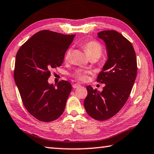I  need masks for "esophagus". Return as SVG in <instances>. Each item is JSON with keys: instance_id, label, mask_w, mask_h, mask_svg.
<instances>
[{"instance_id": "34e87169", "label": "esophagus", "mask_w": 154, "mask_h": 154, "mask_svg": "<svg viewBox=\"0 0 154 154\" xmlns=\"http://www.w3.org/2000/svg\"><path fill=\"white\" fill-rule=\"evenodd\" d=\"M81 85L79 84V83H74L73 85H72V88H79V87H80Z\"/></svg>"}]
</instances>
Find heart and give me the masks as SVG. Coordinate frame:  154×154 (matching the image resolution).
Returning <instances> with one entry per match:
<instances>
[{"instance_id":"1","label":"heart","mask_w":154,"mask_h":154,"mask_svg":"<svg viewBox=\"0 0 154 154\" xmlns=\"http://www.w3.org/2000/svg\"><path fill=\"white\" fill-rule=\"evenodd\" d=\"M82 46L83 47V48L85 50V52L89 56V58H96L98 59L100 57V56L102 55V47L101 46V44L96 41L91 40L85 42L82 44ZM71 49L69 48L66 51L65 55V59L66 60H69L70 57H71ZM74 75L77 79L82 81H84L87 78V72L79 70V71H77L75 72Z\"/></svg>"}]
</instances>
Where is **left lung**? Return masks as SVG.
Here are the masks:
<instances>
[{
	"mask_svg": "<svg viewBox=\"0 0 154 154\" xmlns=\"http://www.w3.org/2000/svg\"><path fill=\"white\" fill-rule=\"evenodd\" d=\"M97 37L104 40L108 60L97 75V82L104 83L102 92L87 86L85 110L91 118L106 121L123 107L132 90L137 66L133 46L121 33L114 30L102 31Z\"/></svg>",
	"mask_w": 154,
	"mask_h": 154,
	"instance_id": "obj_1",
	"label": "left lung"
}]
</instances>
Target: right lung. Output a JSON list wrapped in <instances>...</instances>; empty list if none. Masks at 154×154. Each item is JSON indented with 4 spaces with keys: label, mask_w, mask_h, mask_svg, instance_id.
Listing matches in <instances>:
<instances>
[{
    "label": "right lung",
    "mask_w": 154,
    "mask_h": 154,
    "mask_svg": "<svg viewBox=\"0 0 154 154\" xmlns=\"http://www.w3.org/2000/svg\"><path fill=\"white\" fill-rule=\"evenodd\" d=\"M75 36L42 30L17 53L14 79L24 106L39 121H54L65 110L71 84L63 80L56 87L48 79L50 70L62 65Z\"/></svg>",
    "instance_id": "right-lung-1"
}]
</instances>
